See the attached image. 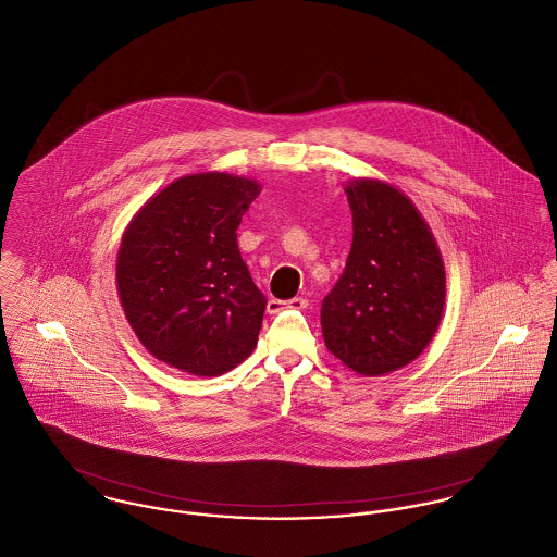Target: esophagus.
Masks as SVG:
<instances>
[{
    "instance_id": "1",
    "label": "esophagus",
    "mask_w": 557,
    "mask_h": 557,
    "mask_svg": "<svg viewBox=\"0 0 557 557\" xmlns=\"http://www.w3.org/2000/svg\"><path fill=\"white\" fill-rule=\"evenodd\" d=\"M305 307H307V299H302V297L288 300L271 299L267 302L269 313H277L282 309H305Z\"/></svg>"
}]
</instances>
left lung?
I'll list each match as a JSON object with an SVG mask.
<instances>
[{
    "label": "left lung",
    "instance_id": "8db88e82",
    "mask_svg": "<svg viewBox=\"0 0 557 557\" xmlns=\"http://www.w3.org/2000/svg\"><path fill=\"white\" fill-rule=\"evenodd\" d=\"M351 250L322 300L326 347L351 371L377 377L416 360L434 337L445 305V267L416 206L394 186H345Z\"/></svg>",
    "mask_w": 557,
    "mask_h": 557
}]
</instances>
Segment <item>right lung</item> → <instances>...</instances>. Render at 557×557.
<instances>
[{
  "mask_svg": "<svg viewBox=\"0 0 557 557\" xmlns=\"http://www.w3.org/2000/svg\"><path fill=\"white\" fill-rule=\"evenodd\" d=\"M260 193L228 173L186 175L131 220L116 264L119 295L137 339L159 360L199 377L244 362L267 299L237 246Z\"/></svg>",
  "mask_w": 557,
  "mask_h": 557,
  "instance_id": "1",
  "label": "right lung"
}]
</instances>
